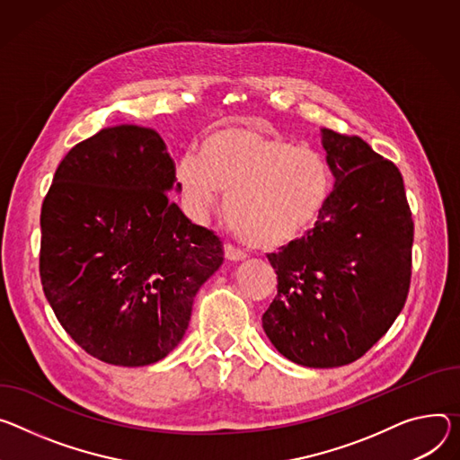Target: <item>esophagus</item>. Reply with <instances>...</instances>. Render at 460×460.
<instances>
[{
    "instance_id": "34e87169",
    "label": "esophagus",
    "mask_w": 460,
    "mask_h": 460,
    "mask_svg": "<svg viewBox=\"0 0 460 460\" xmlns=\"http://www.w3.org/2000/svg\"><path fill=\"white\" fill-rule=\"evenodd\" d=\"M224 253H226V259L227 261H233V262H238V261H245V253L242 252V249L231 245V243H226L224 245Z\"/></svg>"
}]
</instances>
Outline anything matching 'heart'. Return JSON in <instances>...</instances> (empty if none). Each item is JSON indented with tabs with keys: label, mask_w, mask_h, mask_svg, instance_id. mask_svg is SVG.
<instances>
[{
	"label": "heart",
	"mask_w": 460,
	"mask_h": 460,
	"mask_svg": "<svg viewBox=\"0 0 460 460\" xmlns=\"http://www.w3.org/2000/svg\"><path fill=\"white\" fill-rule=\"evenodd\" d=\"M199 155L183 154L176 178L189 213L203 220L226 194L224 213L233 231L255 247L277 249L305 234L330 196L323 157L291 141L245 127L207 136Z\"/></svg>",
	"instance_id": "obj_1"
}]
</instances>
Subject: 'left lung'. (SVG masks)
<instances>
[{
	"instance_id": "8db88e82",
	"label": "left lung",
	"mask_w": 460,
	"mask_h": 460,
	"mask_svg": "<svg viewBox=\"0 0 460 460\" xmlns=\"http://www.w3.org/2000/svg\"><path fill=\"white\" fill-rule=\"evenodd\" d=\"M321 134L336 183L315 227L268 255L279 284L262 328L289 361L332 368L361 358L402 312L414 227L396 164L361 137Z\"/></svg>"
}]
</instances>
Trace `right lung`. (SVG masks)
<instances>
[{"label":"right lung","mask_w":460,"mask_h":460,"mask_svg":"<svg viewBox=\"0 0 460 460\" xmlns=\"http://www.w3.org/2000/svg\"><path fill=\"white\" fill-rule=\"evenodd\" d=\"M169 190L181 189L161 136L119 124L66 154L41 203L44 294L73 341L104 363L143 367L174 350L224 262L220 238Z\"/></svg>","instance_id":"right-lung-1"}]
</instances>
